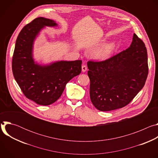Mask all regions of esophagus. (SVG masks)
<instances>
[{
	"mask_svg": "<svg viewBox=\"0 0 158 158\" xmlns=\"http://www.w3.org/2000/svg\"><path fill=\"white\" fill-rule=\"evenodd\" d=\"M87 67L85 65H82V71L83 73H85L87 71Z\"/></svg>",
	"mask_w": 158,
	"mask_h": 158,
	"instance_id": "1",
	"label": "esophagus"
}]
</instances>
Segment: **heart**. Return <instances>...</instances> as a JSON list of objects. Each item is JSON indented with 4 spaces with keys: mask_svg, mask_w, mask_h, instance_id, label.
Returning <instances> with one entry per match:
<instances>
[{
    "mask_svg": "<svg viewBox=\"0 0 158 158\" xmlns=\"http://www.w3.org/2000/svg\"><path fill=\"white\" fill-rule=\"evenodd\" d=\"M116 47V44L113 42H107L104 44L101 47L98 49L94 52V57L100 60L107 59L114 51Z\"/></svg>",
    "mask_w": 158,
    "mask_h": 158,
    "instance_id": "obj_1",
    "label": "heart"
}]
</instances>
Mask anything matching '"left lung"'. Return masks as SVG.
Wrapping results in <instances>:
<instances>
[{"instance_id": "left-lung-1", "label": "left lung", "mask_w": 158, "mask_h": 158, "mask_svg": "<svg viewBox=\"0 0 158 158\" xmlns=\"http://www.w3.org/2000/svg\"><path fill=\"white\" fill-rule=\"evenodd\" d=\"M90 98L96 109L109 111L127 105L144 87L148 74L147 49L134 34L129 48L100 62L88 61Z\"/></svg>"}]
</instances>
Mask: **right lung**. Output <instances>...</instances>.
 Segmentation results:
<instances>
[{"label":"right lung","mask_w":158,"mask_h":158,"mask_svg":"<svg viewBox=\"0 0 158 158\" xmlns=\"http://www.w3.org/2000/svg\"><path fill=\"white\" fill-rule=\"evenodd\" d=\"M57 24L49 19L37 17L24 26L15 42L12 67L14 77L29 99L43 106L56 102L66 84L81 73V60L57 61L40 65L33 58V45L40 31Z\"/></svg>","instance_id":"1"}]
</instances>
